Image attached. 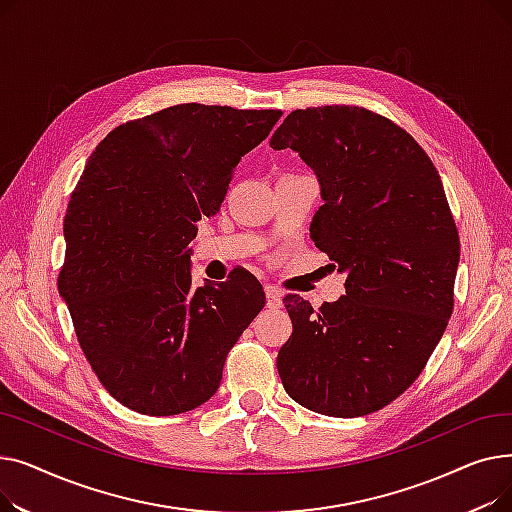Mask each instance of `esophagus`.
Here are the masks:
<instances>
[{
  "instance_id": "obj_1",
  "label": "esophagus",
  "mask_w": 512,
  "mask_h": 512,
  "mask_svg": "<svg viewBox=\"0 0 512 512\" xmlns=\"http://www.w3.org/2000/svg\"><path fill=\"white\" fill-rule=\"evenodd\" d=\"M265 303L270 309H278L282 305V294L274 286H265Z\"/></svg>"
}]
</instances>
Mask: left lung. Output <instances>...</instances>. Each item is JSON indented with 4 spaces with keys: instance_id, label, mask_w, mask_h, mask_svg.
<instances>
[{
    "instance_id": "left-lung-1",
    "label": "left lung",
    "mask_w": 512,
    "mask_h": 512,
    "mask_svg": "<svg viewBox=\"0 0 512 512\" xmlns=\"http://www.w3.org/2000/svg\"><path fill=\"white\" fill-rule=\"evenodd\" d=\"M270 147L313 170L311 238L346 274V294H288L292 336L278 353L284 390L309 411L363 417L405 392L452 315L461 245L432 159L409 132L355 105L294 110Z\"/></svg>"
}]
</instances>
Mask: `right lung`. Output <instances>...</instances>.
Returning a JSON list of instances; mask_svg holds the SVG:
<instances>
[{
    "mask_svg": "<svg viewBox=\"0 0 512 512\" xmlns=\"http://www.w3.org/2000/svg\"><path fill=\"white\" fill-rule=\"evenodd\" d=\"M280 116L180 103L118 126L89 157L64 220L58 288L87 361L124 407L166 417L203 405L263 309L249 272L193 288L188 242Z\"/></svg>",
    "mask_w": 512,
    "mask_h": 512,
    "instance_id": "1",
    "label": "right lung"
}]
</instances>
